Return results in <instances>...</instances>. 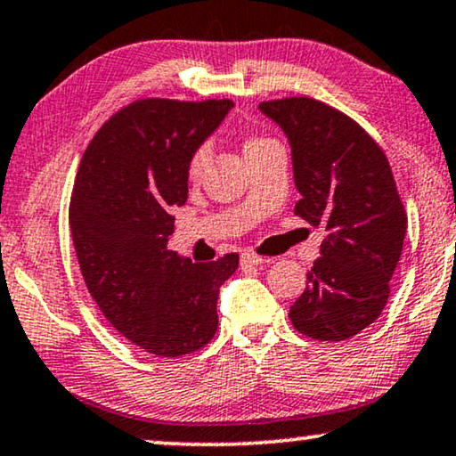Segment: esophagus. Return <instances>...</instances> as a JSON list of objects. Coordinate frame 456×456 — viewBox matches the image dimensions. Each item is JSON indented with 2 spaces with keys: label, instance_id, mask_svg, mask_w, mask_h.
Wrapping results in <instances>:
<instances>
[{
  "label": "esophagus",
  "instance_id": "esophagus-1",
  "mask_svg": "<svg viewBox=\"0 0 456 456\" xmlns=\"http://www.w3.org/2000/svg\"><path fill=\"white\" fill-rule=\"evenodd\" d=\"M263 261H265V259H263V256H259V255H255V253H242V256H240V265L242 267L261 265Z\"/></svg>",
  "mask_w": 456,
  "mask_h": 456
}]
</instances>
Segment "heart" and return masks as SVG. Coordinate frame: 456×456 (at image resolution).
Here are the masks:
<instances>
[{
	"label": "heart",
	"mask_w": 456,
	"mask_h": 456,
	"mask_svg": "<svg viewBox=\"0 0 456 456\" xmlns=\"http://www.w3.org/2000/svg\"><path fill=\"white\" fill-rule=\"evenodd\" d=\"M272 140H267V137H259V135H248L247 140H244V156L250 154V151L259 150L265 146V143H269ZM209 162V148L208 146H200L195 148L193 154L189 156V162H187V173L191 179H195V176H200L203 173V168L208 167Z\"/></svg>",
	"instance_id": "obj_1"
}]
</instances>
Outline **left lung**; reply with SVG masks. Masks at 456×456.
Segmentation results:
<instances>
[{"label": "left lung", "instance_id": "left-lung-1", "mask_svg": "<svg viewBox=\"0 0 456 456\" xmlns=\"http://www.w3.org/2000/svg\"><path fill=\"white\" fill-rule=\"evenodd\" d=\"M292 148L294 214L325 228L308 286L289 306L296 331L343 341L379 319L407 230L391 164L354 118L308 96L259 104Z\"/></svg>", "mask_w": 456, "mask_h": 456}]
</instances>
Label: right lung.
<instances>
[{"label": "right lung", "instance_id": "add662e5", "mask_svg": "<svg viewBox=\"0 0 456 456\" xmlns=\"http://www.w3.org/2000/svg\"><path fill=\"white\" fill-rule=\"evenodd\" d=\"M232 107L135 101L96 131L77 168L69 226L88 292L123 338L162 358L212 341L220 286L239 269L236 253L193 263L168 248L189 156Z\"/></svg>", "mask_w": 456, "mask_h": 456}]
</instances>
